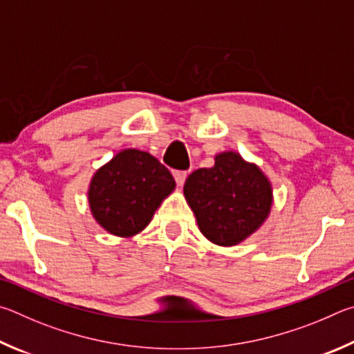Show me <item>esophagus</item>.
Masks as SVG:
<instances>
[{
    "instance_id": "esophagus-1",
    "label": "esophagus",
    "mask_w": 354,
    "mask_h": 354,
    "mask_svg": "<svg viewBox=\"0 0 354 354\" xmlns=\"http://www.w3.org/2000/svg\"><path fill=\"white\" fill-rule=\"evenodd\" d=\"M187 177H188L187 171H176V172H174V178H176V183L178 185V187H182L185 180H187Z\"/></svg>"
}]
</instances>
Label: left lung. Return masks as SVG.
I'll return each instance as SVG.
<instances>
[{
  "instance_id": "8db88e82",
  "label": "left lung",
  "mask_w": 354,
  "mask_h": 354,
  "mask_svg": "<svg viewBox=\"0 0 354 354\" xmlns=\"http://www.w3.org/2000/svg\"><path fill=\"white\" fill-rule=\"evenodd\" d=\"M185 197L203 236L219 245H234L268 218L272 189L261 171L234 152L216 157L212 167L189 174Z\"/></svg>"
}]
</instances>
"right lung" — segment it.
Masks as SVG:
<instances>
[{
	"label": "right lung",
	"instance_id": "obj_1",
	"mask_svg": "<svg viewBox=\"0 0 354 354\" xmlns=\"http://www.w3.org/2000/svg\"><path fill=\"white\" fill-rule=\"evenodd\" d=\"M176 188L172 174L151 153L127 149L102 166L90 185L95 219L116 236H132L151 222Z\"/></svg>",
	"mask_w": 354,
	"mask_h": 354
}]
</instances>
